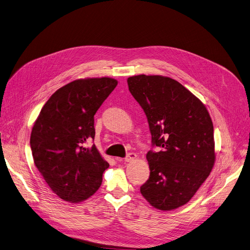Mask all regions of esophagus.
<instances>
[{"label":"esophagus","instance_id":"34e87169","mask_svg":"<svg viewBox=\"0 0 250 250\" xmlns=\"http://www.w3.org/2000/svg\"><path fill=\"white\" fill-rule=\"evenodd\" d=\"M136 159H138V156L137 154L135 153H128L125 157V162H132V161H135Z\"/></svg>","mask_w":250,"mask_h":250}]
</instances>
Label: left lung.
<instances>
[{
    "instance_id": "obj_1",
    "label": "left lung",
    "mask_w": 250,
    "mask_h": 250,
    "mask_svg": "<svg viewBox=\"0 0 250 250\" xmlns=\"http://www.w3.org/2000/svg\"><path fill=\"white\" fill-rule=\"evenodd\" d=\"M128 90L145 112L152 145L150 177L141 193L154 208L171 211L188 203L215 164L212 118L205 104L174 79L160 75L127 78Z\"/></svg>"
}]
</instances>
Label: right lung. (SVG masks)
Masks as SVG:
<instances>
[{"mask_svg": "<svg viewBox=\"0 0 250 250\" xmlns=\"http://www.w3.org/2000/svg\"><path fill=\"white\" fill-rule=\"evenodd\" d=\"M115 79H78L57 90L33 125L30 146L33 161L59 198L80 203L100 188L109 164L95 147L94 115L116 87Z\"/></svg>", "mask_w": 250, "mask_h": 250, "instance_id": "obj_1", "label": "right lung"}]
</instances>
